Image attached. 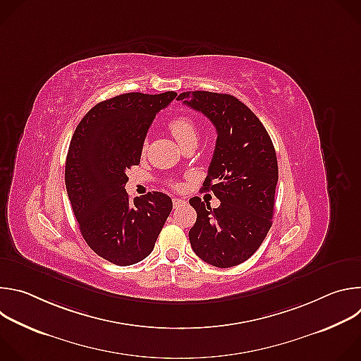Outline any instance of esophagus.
Wrapping results in <instances>:
<instances>
[{
  "mask_svg": "<svg viewBox=\"0 0 361 361\" xmlns=\"http://www.w3.org/2000/svg\"><path fill=\"white\" fill-rule=\"evenodd\" d=\"M184 204H185V201L181 200V198H173V205H174L176 209L181 207V205H184Z\"/></svg>",
  "mask_w": 361,
  "mask_h": 361,
  "instance_id": "1",
  "label": "esophagus"
}]
</instances>
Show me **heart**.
Here are the masks:
<instances>
[{
    "mask_svg": "<svg viewBox=\"0 0 361 361\" xmlns=\"http://www.w3.org/2000/svg\"><path fill=\"white\" fill-rule=\"evenodd\" d=\"M169 130L183 148L191 144H197L200 140L198 126L188 116H177L171 118L169 123ZM145 147L147 144L142 145V149H145Z\"/></svg>",
    "mask_w": 361,
    "mask_h": 361,
    "instance_id": "1",
    "label": "heart"
}]
</instances>
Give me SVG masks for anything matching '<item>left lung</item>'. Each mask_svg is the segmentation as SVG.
Listing matches in <instances>:
<instances>
[{
    "mask_svg": "<svg viewBox=\"0 0 361 361\" xmlns=\"http://www.w3.org/2000/svg\"><path fill=\"white\" fill-rule=\"evenodd\" d=\"M178 99L217 130L202 188L212 190L221 204L212 209L200 197L190 200L197 212L188 233L191 247L214 267L238 266L259 250L271 227L279 181L273 141L257 116L230 94L187 91Z\"/></svg>",
    "mask_w": 361,
    "mask_h": 361,
    "instance_id": "obj_1",
    "label": "left lung"
}]
</instances>
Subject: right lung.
<instances>
[{"mask_svg":"<svg viewBox=\"0 0 361 361\" xmlns=\"http://www.w3.org/2000/svg\"><path fill=\"white\" fill-rule=\"evenodd\" d=\"M177 92H127L94 106L77 126L66 160V187L80 231L102 259L131 266L152 251L173 210L169 195L128 198L126 171L140 164L156 114Z\"/></svg>","mask_w":361,"mask_h":361,"instance_id":"right-lung-1","label":"right lung"}]
</instances>
